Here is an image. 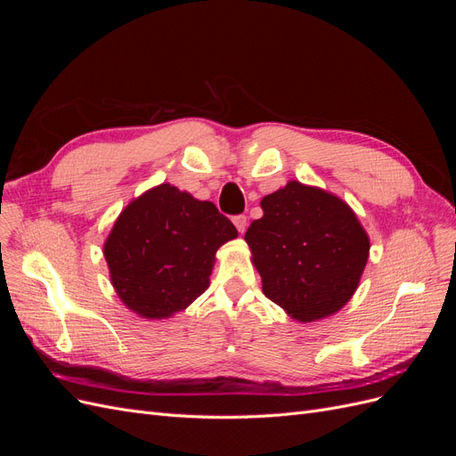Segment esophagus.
I'll list each match as a JSON object with an SVG mask.
<instances>
[{"label":"esophagus","mask_w":456,"mask_h":456,"mask_svg":"<svg viewBox=\"0 0 456 456\" xmlns=\"http://www.w3.org/2000/svg\"><path fill=\"white\" fill-rule=\"evenodd\" d=\"M233 226L238 228V232H240V233H243V232H245V228H247V216H245V215L233 216Z\"/></svg>","instance_id":"obj_1"}]
</instances>
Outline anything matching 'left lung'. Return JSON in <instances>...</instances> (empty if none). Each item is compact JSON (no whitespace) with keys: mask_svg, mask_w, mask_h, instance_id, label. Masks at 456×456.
<instances>
[{"mask_svg":"<svg viewBox=\"0 0 456 456\" xmlns=\"http://www.w3.org/2000/svg\"><path fill=\"white\" fill-rule=\"evenodd\" d=\"M245 233L262 293L300 323L337 314L354 297L369 236L352 207L330 191L289 181L260 201Z\"/></svg>","mask_w":456,"mask_h":456,"instance_id":"obj_1","label":"left lung"}]
</instances>
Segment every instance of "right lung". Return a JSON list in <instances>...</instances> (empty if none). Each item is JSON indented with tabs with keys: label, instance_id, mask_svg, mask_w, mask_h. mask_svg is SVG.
<instances>
[{
	"label": "right lung",
	"instance_id": "1",
	"mask_svg": "<svg viewBox=\"0 0 456 456\" xmlns=\"http://www.w3.org/2000/svg\"><path fill=\"white\" fill-rule=\"evenodd\" d=\"M238 230L215 203L163 183L119 213L104 258L119 300L144 320L186 310L207 287L215 255Z\"/></svg>",
	"mask_w": 456,
	"mask_h": 456
}]
</instances>
